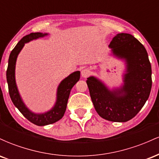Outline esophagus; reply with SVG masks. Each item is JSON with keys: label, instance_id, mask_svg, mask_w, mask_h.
Segmentation results:
<instances>
[{"label": "esophagus", "instance_id": "34e87169", "mask_svg": "<svg viewBox=\"0 0 159 159\" xmlns=\"http://www.w3.org/2000/svg\"><path fill=\"white\" fill-rule=\"evenodd\" d=\"M90 74H91L90 69H82V71H81L82 77L87 78L89 75H90Z\"/></svg>", "mask_w": 159, "mask_h": 159}]
</instances>
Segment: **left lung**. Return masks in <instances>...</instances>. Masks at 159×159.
I'll use <instances>...</instances> for the list:
<instances>
[{"instance_id": "1", "label": "left lung", "mask_w": 159, "mask_h": 159, "mask_svg": "<svg viewBox=\"0 0 159 159\" xmlns=\"http://www.w3.org/2000/svg\"><path fill=\"white\" fill-rule=\"evenodd\" d=\"M109 47L116 56L127 63L123 87L113 91L94 77L87 84L96 112L112 122H126L141 110L148 99L152 87V68L144 46L129 34H118Z\"/></svg>"}]
</instances>
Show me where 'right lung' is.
<instances>
[{"label":"right lung","instance_id":"obj_1","mask_svg":"<svg viewBox=\"0 0 159 159\" xmlns=\"http://www.w3.org/2000/svg\"><path fill=\"white\" fill-rule=\"evenodd\" d=\"M46 35L48 34H43L42 33H31L28 35L24 36L11 52L9 57L8 67L7 69V81L8 84L9 93L11 100L25 118H27L32 123L39 126L52 124L63 117L66 109L67 102H68L70 91L80 78V72L77 71L69 75L68 77L61 81L57 88V98L56 104L51 111L45 114H36L32 113L27 108L20 97L16 84L15 67L16 59L20 51L25 45V43Z\"/></svg>","mask_w":159,"mask_h":159}]
</instances>
